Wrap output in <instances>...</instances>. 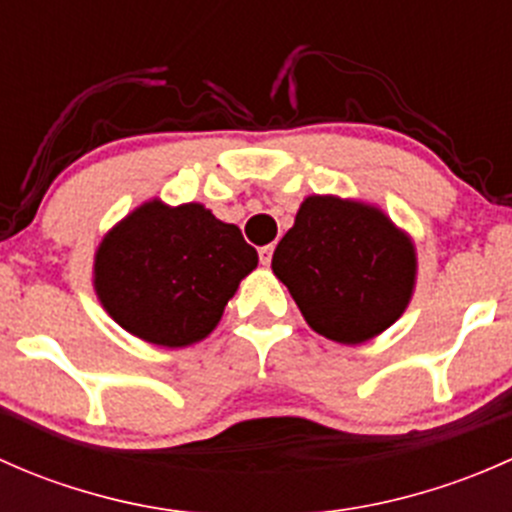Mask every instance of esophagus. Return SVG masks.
Instances as JSON below:
<instances>
[{"mask_svg": "<svg viewBox=\"0 0 512 512\" xmlns=\"http://www.w3.org/2000/svg\"><path fill=\"white\" fill-rule=\"evenodd\" d=\"M272 252H275V245L260 247V262H262V265H270V262H272Z\"/></svg>", "mask_w": 512, "mask_h": 512, "instance_id": "34e87169", "label": "esophagus"}]
</instances>
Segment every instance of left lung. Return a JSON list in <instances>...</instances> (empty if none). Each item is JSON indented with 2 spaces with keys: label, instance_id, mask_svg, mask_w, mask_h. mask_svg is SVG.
Returning <instances> with one entry per match:
<instances>
[{
  "label": "left lung",
  "instance_id": "left-lung-1",
  "mask_svg": "<svg viewBox=\"0 0 512 512\" xmlns=\"http://www.w3.org/2000/svg\"><path fill=\"white\" fill-rule=\"evenodd\" d=\"M309 327L361 344L401 317L416 280L414 245L381 210L312 195L272 255Z\"/></svg>",
  "mask_w": 512,
  "mask_h": 512
}]
</instances>
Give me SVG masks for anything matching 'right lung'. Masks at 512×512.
<instances>
[{"mask_svg": "<svg viewBox=\"0 0 512 512\" xmlns=\"http://www.w3.org/2000/svg\"><path fill=\"white\" fill-rule=\"evenodd\" d=\"M255 267L257 250L237 225L198 203L151 200L103 237L94 285L126 332L158 347H188L213 332Z\"/></svg>", "mask_w": 512, "mask_h": 512, "instance_id": "1", "label": "right lung"}]
</instances>
